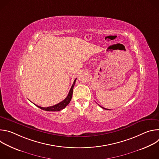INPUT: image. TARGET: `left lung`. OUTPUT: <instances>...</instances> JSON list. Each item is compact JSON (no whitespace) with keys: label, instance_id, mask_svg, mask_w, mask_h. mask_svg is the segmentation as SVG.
<instances>
[{"label":"left lung","instance_id":"8db88e82","mask_svg":"<svg viewBox=\"0 0 159 159\" xmlns=\"http://www.w3.org/2000/svg\"><path fill=\"white\" fill-rule=\"evenodd\" d=\"M100 106V107H102V109H106V108H104V107H102V106Z\"/></svg>","mask_w":159,"mask_h":159}]
</instances>
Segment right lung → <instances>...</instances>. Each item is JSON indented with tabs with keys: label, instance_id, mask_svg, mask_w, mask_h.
<instances>
[{
	"label": "right lung",
	"instance_id": "add662e5",
	"mask_svg": "<svg viewBox=\"0 0 159 159\" xmlns=\"http://www.w3.org/2000/svg\"><path fill=\"white\" fill-rule=\"evenodd\" d=\"M77 79H75L72 87H71V89H70V91H69V94H68V96H66V98L63 100L61 102L58 103L57 104H55L54 106H50V107H41V106H37L36 105L37 107H38L39 108L43 109V110H44V111H60V110L64 109L68 104H69L72 99V94H73V89H74V87L75 85V80H76Z\"/></svg>",
	"mask_w": 159,
	"mask_h": 159
}]
</instances>
